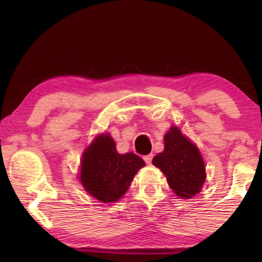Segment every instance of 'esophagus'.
<instances>
[{"label":"esophagus","mask_w":262,"mask_h":262,"mask_svg":"<svg viewBox=\"0 0 262 262\" xmlns=\"http://www.w3.org/2000/svg\"><path fill=\"white\" fill-rule=\"evenodd\" d=\"M152 158H154V155H147V156H144V157H143L144 162L147 163L148 165H150V164H151V162H152Z\"/></svg>","instance_id":"34e87169"}]
</instances>
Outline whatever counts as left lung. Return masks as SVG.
I'll list each match as a JSON object with an SVG mask.
<instances>
[{
  "label": "left lung",
  "instance_id": "left-lung-1",
  "mask_svg": "<svg viewBox=\"0 0 262 262\" xmlns=\"http://www.w3.org/2000/svg\"><path fill=\"white\" fill-rule=\"evenodd\" d=\"M152 164L166 177L177 196L192 199L201 192L206 180L205 162L199 148L172 126L164 135V151L154 157Z\"/></svg>",
  "mask_w": 262,
  "mask_h": 262
}]
</instances>
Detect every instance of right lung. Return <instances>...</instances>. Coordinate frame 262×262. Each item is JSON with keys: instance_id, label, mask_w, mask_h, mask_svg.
Here are the masks:
<instances>
[{"instance_id": "right-lung-1", "label": "right lung", "mask_w": 262, "mask_h": 262, "mask_svg": "<svg viewBox=\"0 0 262 262\" xmlns=\"http://www.w3.org/2000/svg\"><path fill=\"white\" fill-rule=\"evenodd\" d=\"M144 165L143 159L135 154H119L110 134H100L84 150L79 181L97 200L115 202L127 192L134 176Z\"/></svg>"}]
</instances>
